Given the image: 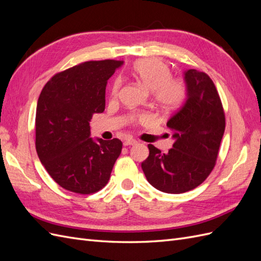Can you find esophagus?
Listing matches in <instances>:
<instances>
[{
	"mask_svg": "<svg viewBox=\"0 0 261 261\" xmlns=\"http://www.w3.org/2000/svg\"><path fill=\"white\" fill-rule=\"evenodd\" d=\"M137 144V140L135 139H126L124 140V146H134Z\"/></svg>",
	"mask_w": 261,
	"mask_h": 261,
	"instance_id": "1",
	"label": "esophagus"
}]
</instances>
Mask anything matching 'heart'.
<instances>
[{
  "label": "heart",
  "mask_w": 261,
  "mask_h": 261,
  "mask_svg": "<svg viewBox=\"0 0 261 261\" xmlns=\"http://www.w3.org/2000/svg\"><path fill=\"white\" fill-rule=\"evenodd\" d=\"M132 75L153 91L156 103L164 110L176 109L186 97V86L177 78H171V68L160 59H141L134 63ZM121 82L116 81L112 87V97L116 98Z\"/></svg>",
  "instance_id": "b5f03b06"
}]
</instances>
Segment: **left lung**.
Instances as JSON below:
<instances>
[{
	"instance_id": "8db88e82",
	"label": "left lung",
	"mask_w": 261,
	"mask_h": 261,
	"mask_svg": "<svg viewBox=\"0 0 261 261\" xmlns=\"http://www.w3.org/2000/svg\"><path fill=\"white\" fill-rule=\"evenodd\" d=\"M186 100L167 123L174 144L167 153L148 145L149 156L141 163L154 188L181 194L200 185L215 168L225 129L222 103L211 78L196 69L184 72Z\"/></svg>"
}]
</instances>
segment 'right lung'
Here are the masks:
<instances>
[{
    "label": "right lung",
    "mask_w": 261,
    "mask_h": 261,
    "mask_svg": "<svg viewBox=\"0 0 261 261\" xmlns=\"http://www.w3.org/2000/svg\"><path fill=\"white\" fill-rule=\"evenodd\" d=\"M123 61H89L54 75L39 96L36 150L50 176L77 194L103 188L122 141L91 138L89 122L106 108V87Z\"/></svg>",
    "instance_id": "1"
}]
</instances>
